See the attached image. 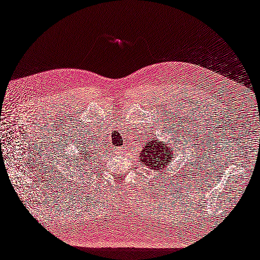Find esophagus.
<instances>
[{
	"label": "esophagus",
	"instance_id": "1",
	"mask_svg": "<svg viewBox=\"0 0 260 260\" xmlns=\"http://www.w3.org/2000/svg\"><path fill=\"white\" fill-rule=\"evenodd\" d=\"M125 150H126V148L122 146V147L116 148V149H115V152H116V153H123Z\"/></svg>",
	"mask_w": 260,
	"mask_h": 260
}]
</instances>
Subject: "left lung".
<instances>
[{
	"label": "left lung",
	"instance_id": "left-lung-1",
	"mask_svg": "<svg viewBox=\"0 0 260 260\" xmlns=\"http://www.w3.org/2000/svg\"><path fill=\"white\" fill-rule=\"evenodd\" d=\"M174 148L175 144L172 141L159 140L158 138L145 141V145L140 151L142 166H146L158 175L164 173V169L169 165L175 156Z\"/></svg>",
	"mask_w": 260,
	"mask_h": 260
}]
</instances>
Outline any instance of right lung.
<instances>
[{
    "label": "right lung",
    "instance_id": "obj_1",
    "mask_svg": "<svg viewBox=\"0 0 260 260\" xmlns=\"http://www.w3.org/2000/svg\"><path fill=\"white\" fill-rule=\"evenodd\" d=\"M89 142H91V140L87 142V145H83V149L79 150L77 155L72 159V166L74 171H77V169L82 171L83 168L92 167V165H94V161L98 160V153L96 151H94L95 149L92 150V148L88 147Z\"/></svg>",
    "mask_w": 260,
    "mask_h": 260
}]
</instances>
